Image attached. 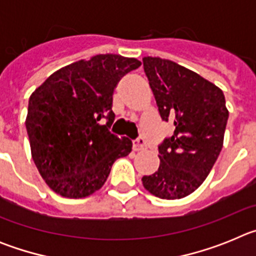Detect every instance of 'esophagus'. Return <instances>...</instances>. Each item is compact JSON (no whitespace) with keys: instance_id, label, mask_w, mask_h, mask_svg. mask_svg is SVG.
<instances>
[{"instance_id":"1","label":"esophagus","mask_w":256,"mask_h":256,"mask_svg":"<svg viewBox=\"0 0 256 256\" xmlns=\"http://www.w3.org/2000/svg\"><path fill=\"white\" fill-rule=\"evenodd\" d=\"M146 148V142L144 138H137L133 141V150L134 151H144Z\"/></svg>"}]
</instances>
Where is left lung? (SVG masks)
Wrapping results in <instances>:
<instances>
[{
  "instance_id": "left-lung-1",
  "label": "left lung",
  "mask_w": 256,
  "mask_h": 256,
  "mask_svg": "<svg viewBox=\"0 0 256 256\" xmlns=\"http://www.w3.org/2000/svg\"><path fill=\"white\" fill-rule=\"evenodd\" d=\"M162 120L173 136L159 146V169L144 176L150 194L165 200L188 196L202 184L223 148L228 108L223 91L170 60L142 58Z\"/></svg>"
}]
</instances>
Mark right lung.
I'll return each mask as SVG.
<instances>
[{
  "mask_svg": "<svg viewBox=\"0 0 256 256\" xmlns=\"http://www.w3.org/2000/svg\"><path fill=\"white\" fill-rule=\"evenodd\" d=\"M141 61L114 54L79 60L52 73L29 97L26 126L32 158L58 195L82 198L98 191L132 141L108 132L112 94ZM102 117L108 123H100Z\"/></svg>",
  "mask_w": 256,
  "mask_h": 256,
  "instance_id": "add662e5",
  "label": "right lung"
}]
</instances>
